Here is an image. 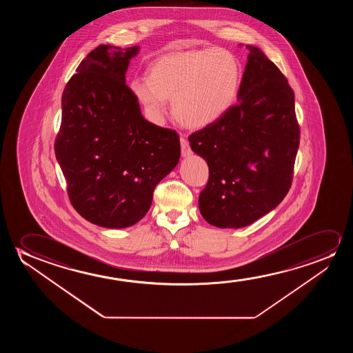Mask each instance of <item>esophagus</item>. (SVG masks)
<instances>
[{
  "label": "esophagus",
  "instance_id": "34e87169",
  "mask_svg": "<svg viewBox=\"0 0 353 353\" xmlns=\"http://www.w3.org/2000/svg\"><path fill=\"white\" fill-rule=\"evenodd\" d=\"M181 150H182V155L183 157H188V155L192 154V148H190V145H189V142L185 137H181Z\"/></svg>",
  "mask_w": 353,
  "mask_h": 353
}]
</instances>
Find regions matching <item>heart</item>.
<instances>
[{"label":"heart","mask_w":353,"mask_h":353,"mask_svg":"<svg viewBox=\"0 0 353 353\" xmlns=\"http://www.w3.org/2000/svg\"><path fill=\"white\" fill-rule=\"evenodd\" d=\"M240 83L239 59L227 49L210 47L164 54L150 65V76H136L130 85L153 121H163L171 99L174 118L198 129L230 110Z\"/></svg>","instance_id":"b5f03b06"}]
</instances>
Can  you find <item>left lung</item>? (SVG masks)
Returning <instances> with one entry per match:
<instances>
[{
	"label": "left lung",
	"mask_w": 353,
	"mask_h": 353,
	"mask_svg": "<svg viewBox=\"0 0 353 353\" xmlns=\"http://www.w3.org/2000/svg\"><path fill=\"white\" fill-rule=\"evenodd\" d=\"M246 48L239 103L188 137L210 170L200 212L222 229L250 225L285 199L299 148L293 89L261 49Z\"/></svg>",
	"instance_id": "obj_1"
}]
</instances>
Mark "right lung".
Returning <instances> with one entry per match:
<instances>
[{"label": "right lung", "instance_id": "obj_1", "mask_svg": "<svg viewBox=\"0 0 353 353\" xmlns=\"http://www.w3.org/2000/svg\"><path fill=\"white\" fill-rule=\"evenodd\" d=\"M137 52L99 46L63 89L54 150L73 208L100 227H130L145 217L155 185L181 157L179 134L145 121L126 85Z\"/></svg>", "mask_w": 353, "mask_h": 353}]
</instances>
